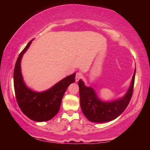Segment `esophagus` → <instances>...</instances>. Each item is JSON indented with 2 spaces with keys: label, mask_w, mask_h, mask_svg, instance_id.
Returning <instances> with one entry per match:
<instances>
[{
  "label": "esophagus",
  "mask_w": 150,
  "mask_h": 150,
  "mask_svg": "<svg viewBox=\"0 0 150 150\" xmlns=\"http://www.w3.org/2000/svg\"><path fill=\"white\" fill-rule=\"evenodd\" d=\"M83 77V73L81 72H77V74H76V76H75V81L76 82H77V81H79V80L81 79H82Z\"/></svg>",
  "instance_id": "obj_1"
}]
</instances>
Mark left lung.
Listing matches in <instances>:
<instances>
[{
  "mask_svg": "<svg viewBox=\"0 0 150 150\" xmlns=\"http://www.w3.org/2000/svg\"><path fill=\"white\" fill-rule=\"evenodd\" d=\"M135 74L136 69L130 87L125 95L121 98L110 102L99 99L92 87H86L82 80L79 81L80 105L86 118L92 122H106L115 120L120 116L128 106L132 96Z\"/></svg>",
  "mask_w": 150,
  "mask_h": 150,
  "instance_id": "1",
  "label": "left lung"
}]
</instances>
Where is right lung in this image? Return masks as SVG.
<instances>
[{"label": "right lung", "instance_id": "add662e5", "mask_svg": "<svg viewBox=\"0 0 150 150\" xmlns=\"http://www.w3.org/2000/svg\"><path fill=\"white\" fill-rule=\"evenodd\" d=\"M31 40L20 53L14 70V87L16 101L20 110L27 117L36 122L50 120L59 110L61 103L66 90L75 82L74 73L59 81L52 88L43 92L30 89L25 84L21 73V62L23 54L28 49Z\"/></svg>", "mask_w": 150, "mask_h": 150}]
</instances>
